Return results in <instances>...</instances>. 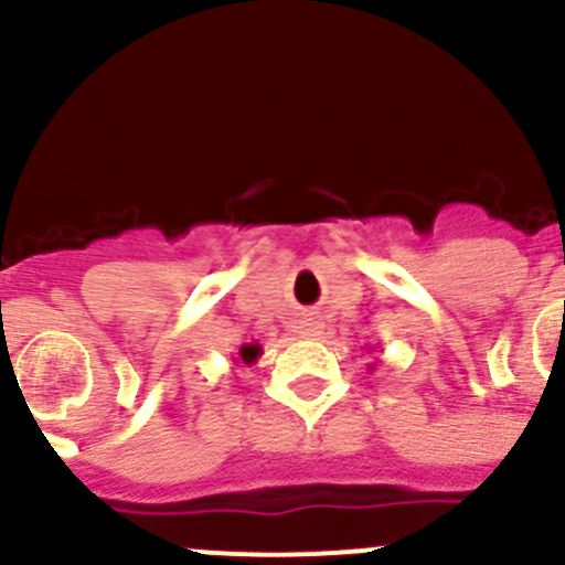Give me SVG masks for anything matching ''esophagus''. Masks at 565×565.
<instances>
[{
	"instance_id": "1",
	"label": "esophagus",
	"mask_w": 565,
	"mask_h": 565,
	"mask_svg": "<svg viewBox=\"0 0 565 565\" xmlns=\"http://www.w3.org/2000/svg\"><path fill=\"white\" fill-rule=\"evenodd\" d=\"M298 333L303 335V339H317V335L322 333V322H319V319H315V317H306L303 322H300Z\"/></svg>"
}]
</instances>
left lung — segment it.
Instances as JSON below:
<instances>
[{
	"instance_id": "8db88e82",
	"label": "left lung",
	"mask_w": 565,
	"mask_h": 565,
	"mask_svg": "<svg viewBox=\"0 0 565 565\" xmlns=\"http://www.w3.org/2000/svg\"><path fill=\"white\" fill-rule=\"evenodd\" d=\"M369 369H374V366H369Z\"/></svg>"
}]
</instances>
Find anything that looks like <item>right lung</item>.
<instances>
[{"label":"right lung","mask_w":565,"mask_h":565,"mask_svg":"<svg viewBox=\"0 0 565 565\" xmlns=\"http://www.w3.org/2000/svg\"><path fill=\"white\" fill-rule=\"evenodd\" d=\"M262 355V344H243L241 352H237L235 363H246V366H250V363H256V358Z\"/></svg>","instance_id":"right-lung-1"}]
</instances>
